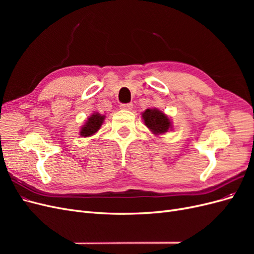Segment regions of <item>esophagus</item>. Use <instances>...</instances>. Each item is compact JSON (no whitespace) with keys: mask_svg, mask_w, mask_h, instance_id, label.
<instances>
[{"mask_svg":"<svg viewBox=\"0 0 254 254\" xmlns=\"http://www.w3.org/2000/svg\"><path fill=\"white\" fill-rule=\"evenodd\" d=\"M121 109L123 110H131L132 109V104L128 103V104H121Z\"/></svg>","mask_w":254,"mask_h":254,"instance_id":"34e87169","label":"esophagus"}]
</instances>
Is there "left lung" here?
Returning <instances> with one entry per match:
<instances>
[{"instance_id": "obj_1", "label": "left lung", "mask_w": 254, "mask_h": 254, "mask_svg": "<svg viewBox=\"0 0 254 254\" xmlns=\"http://www.w3.org/2000/svg\"><path fill=\"white\" fill-rule=\"evenodd\" d=\"M145 125L155 134L165 133L172 127V123L166 115L157 109H147L142 114Z\"/></svg>"}]
</instances>
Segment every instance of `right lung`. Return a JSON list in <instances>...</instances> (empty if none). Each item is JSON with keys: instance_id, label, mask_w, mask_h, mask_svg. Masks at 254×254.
I'll return each mask as SVG.
<instances>
[{"instance_id": "right-lung-1", "label": "right lung", "mask_w": 254, "mask_h": 254, "mask_svg": "<svg viewBox=\"0 0 254 254\" xmlns=\"http://www.w3.org/2000/svg\"><path fill=\"white\" fill-rule=\"evenodd\" d=\"M104 120H105L104 115H101L98 113L92 114L91 117L88 119L86 124L82 126L80 134L83 136H90L92 134H94L97 130L101 128Z\"/></svg>"}]
</instances>
